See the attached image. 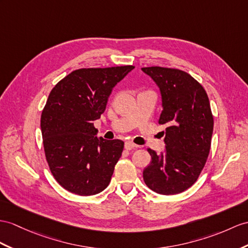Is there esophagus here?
<instances>
[{
	"instance_id": "34e87169",
	"label": "esophagus",
	"mask_w": 248,
	"mask_h": 248,
	"mask_svg": "<svg viewBox=\"0 0 248 248\" xmlns=\"http://www.w3.org/2000/svg\"><path fill=\"white\" fill-rule=\"evenodd\" d=\"M124 146H125L126 150H131V149H134L135 147H137V145L134 144L132 142H130V141H127V142H125Z\"/></svg>"
}]
</instances>
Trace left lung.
I'll use <instances>...</instances> for the list:
<instances>
[{
	"label": "left lung",
	"mask_w": 248,
	"mask_h": 248,
	"mask_svg": "<svg viewBox=\"0 0 248 248\" xmlns=\"http://www.w3.org/2000/svg\"><path fill=\"white\" fill-rule=\"evenodd\" d=\"M142 70L160 88L165 125V153L148 148L152 162L143 171L144 182L160 195L180 194L194 184L209 155L214 118L206 92L187 72L159 67Z\"/></svg>",
	"instance_id": "8db88e82"
}]
</instances>
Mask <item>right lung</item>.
Here are the masks:
<instances>
[{
	"mask_svg": "<svg viewBox=\"0 0 248 248\" xmlns=\"http://www.w3.org/2000/svg\"><path fill=\"white\" fill-rule=\"evenodd\" d=\"M135 68H82L62 78L41 116L45 156L63 188L80 196L103 191L110 182L124 142L95 137L93 121L105 111L112 88Z\"/></svg>",
	"mask_w": 248,
	"mask_h": 248,
	"instance_id": "1",
	"label": "right lung"
}]
</instances>
